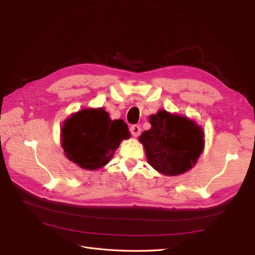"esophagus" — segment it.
I'll use <instances>...</instances> for the list:
<instances>
[{"mask_svg": "<svg viewBox=\"0 0 255 255\" xmlns=\"http://www.w3.org/2000/svg\"><path fill=\"white\" fill-rule=\"evenodd\" d=\"M129 130H130V133H132V135H133L134 137H137V136L140 135L141 128H140V126L134 125V126H132V127L129 128Z\"/></svg>", "mask_w": 255, "mask_h": 255, "instance_id": "obj_1", "label": "esophagus"}]
</instances>
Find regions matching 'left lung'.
I'll return each instance as SVG.
<instances>
[{"label":"left lung","mask_w":255,"mask_h":255,"mask_svg":"<svg viewBox=\"0 0 255 255\" xmlns=\"http://www.w3.org/2000/svg\"><path fill=\"white\" fill-rule=\"evenodd\" d=\"M151 128L139 136L146 160L165 175H179L197 163L204 148V133L195 121L159 111L151 115Z\"/></svg>","instance_id":"8db88e82"}]
</instances>
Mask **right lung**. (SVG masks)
I'll list each match as a JSON object with an SVG mask.
<instances>
[{"mask_svg":"<svg viewBox=\"0 0 255 255\" xmlns=\"http://www.w3.org/2000/svg\"><path fill=\"white\" fill-rule=\"evenodd\" d=\"M65 155L86 170L109 164L123 139L129 138L127 123L112 120L103 109H86L71 115L61 128Z\"/></svg>","mask_w":255,"mask_h":255,"instance_id":"right-lung-1","label":"right lung"}]
</instances>
